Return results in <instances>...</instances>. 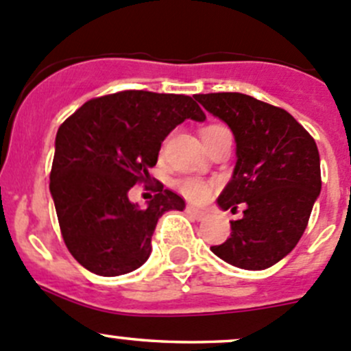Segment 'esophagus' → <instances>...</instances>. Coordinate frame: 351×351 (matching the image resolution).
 <instances>
[{
	"label": "esophagus",
	"mask_w": 351,
	"mask_h": 351,
	"mask_svg": "<svg viewBox=\"0 0 351 351\" xmlns=\"http://www.w3.org/2000/svg\"><path fill=\"white\" fill-rule=\"evenodd\" d=\"M186 212H189L193 219H197V221H202V219L207 217V212L200 210V208L193 207V205H189V207H186Z\"/></svg>",
	"instance_id": "obj_1"
}]
</instances>
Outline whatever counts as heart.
Wrapping results in <instances>:
<instances>
[{
  "mask_svg": "<svg viewBox=\"0 0 351 351\" xmlns=\"http://www.w3.org/2000/svg\"><path fill=\"white\" fill-rule=\"evenodd\" d=\"M219 127L221 125L205 127V129L202 130V136L207 132H210V130L219 129ZM180 190H182L183 195L192 198V200H204V198L208 195V192H210V189H208L207 183L200 182V180H193V178H186V180H183V182H180Z\"/></svg>",
  "mask_w": 351,
  "mask_h": 351,
  "instance_id": "obj_1",
  "label": "heart"
}]
</instances>
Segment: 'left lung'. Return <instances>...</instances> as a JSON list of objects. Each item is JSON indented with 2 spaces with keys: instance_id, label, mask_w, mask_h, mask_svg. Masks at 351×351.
<instances>
[{
  "instance_id": "left-lung-1",
  "label": "left lung",
  "mask_w": 351,
  "mask_h": 351,
  "mask_svg": "<svg viewBox=\"0 0 351 351\" xmlns=\"http://www.w3.org/2000/svg\"><path fill=\"white\" fill-rule=\"evenodd\" d=\"M208 113L228 123L236 166L217 198L222 210L244 204L231 236L212 253L243 270H267L295 247L321 193L319 151L285 112L243 93L197 95Z\"/></svg>"
}]
</instances>
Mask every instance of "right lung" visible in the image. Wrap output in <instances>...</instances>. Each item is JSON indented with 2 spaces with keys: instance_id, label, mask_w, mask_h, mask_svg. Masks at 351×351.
<instances>
[{
  "instance_id": "right-lung-1",
  "label": "right lung",
  "mask_w": 351,
  "mask_h": 351,
  "mask_svg": "<svg viewBox=\"0 0 351 351\" xmlns=\"http://www.w3.org/2000/svg\"><path fill=\"white\" fill-rule=\"evenodd\" d=\"M186 119L205 120L190 97L129 90L86 101L59 127L49 189L67 250L91 274L119 277L143 267L158 219L185 208L159 182L144 208L129 190L151 183L161 143Z\"/></svg>"
}]
</instances>
